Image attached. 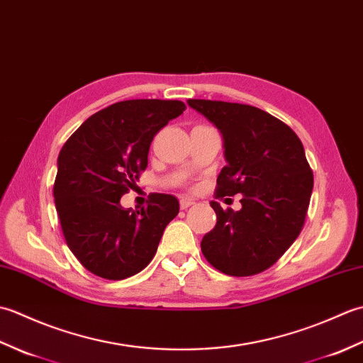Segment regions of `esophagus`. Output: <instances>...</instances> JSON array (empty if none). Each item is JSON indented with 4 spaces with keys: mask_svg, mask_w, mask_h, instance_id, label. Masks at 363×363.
<instances>
[{
    "mask_svg": "<svg viewBox=\"0 0 363 363\" xmlns=\"http://www.w3.org/2000/svg\"><path fill=\"white\" fill-rule=\"evenodd\" d=\"M191 204H195V199L194 198H187V196L181 198V201H179L181 209H187V207H190Z\"/></svg>",
    "mask_w": 363,
    "mask_h": 363,
    "instance_id": "34e87169",
    "label": "esophagus"
}]
</instances>
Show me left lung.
I'll return each mask as SVG.
<instances>
[{"mask_svg":"<svg viewBox=\"0 0 363 363\" xmlns=\"http://www.w3.org/2000/svg\"><path fill=\"white\" fill-rule=\"evenodd\" d=\"M220 129L225 157L215 198L242 194V209L212 201L217 225L203 237L207 262L229 276H252L276 264L304 226L313 173L299 137L254 106L189 99Z\"/></svg>","mask_w":363,"mask_h":363,"instance_id":"1","label":"left lung"}]
</instances>
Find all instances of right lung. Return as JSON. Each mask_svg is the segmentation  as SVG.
Wrapping results in <instances>:
<instances>
[{
    "instance_id": "add662e5",
    "label": "right lung",
    "mask_w": 363,
    "mask_h": 363,
    "mask_svg": "<svg viewBox=\"0 0 363 363\" xmlns=\"http://www.w3.org/2000/svg\"><path fill=\"white\" fill-rule=\"evenodd\" d=\"M184 111L176 99L115 103L84 121L60 150L54 203L68 248L90 273L120 281L152 260L179 201L154 194L133 211L120 199L148 165L154 135Z\"/></svg>"
}]
</instances>
